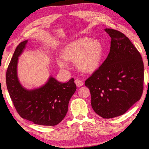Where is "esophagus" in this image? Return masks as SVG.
I'll list each match as a JSON object with an SVG mask.
<instances>
[{
	"instance_id": "obj_1",
	"label": "esophagus",
	"mask_w": 149,
	"mask_h": 149,
	"mask_svg": "<svg viewBox=\"0 0 149 149\" xmlns=\"http://www.w3.org/2000/svg\"><path fill=\"white\" fill-rule=\"evenodd\" d=\"M75 83H76V86H77V87L82 86L84 84V83L82 81L79 79H76L75 80Z\"/></svg>"
}]
</instances>
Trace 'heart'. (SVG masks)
Here are the masks:
<instances>
[{
	"mask_svg": "<svg viewBox=\"0 0 149 149\" xmlns=\"http://www.w3.org/2000/svg\"><path fill=\"white\" fill-rule=\"evenodd\" d=\"M103 55L101 43L88 38H83L68 44L63 49L62 55L56 57L61 68L69 67L68 61H74L77 68L84 73H90L100 66Z\"/></svg>",
	"mask_w": 149,
	"mask_h": 149,
	"instance_id": "1",
	"label": "heart"
}]
</instances>
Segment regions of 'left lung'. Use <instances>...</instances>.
Listing matches in <instances>:
<instances>
[{
    "mask_svg": "<svg viewBox=\"0 0 149 149\" xmlns=\"http://www.w3.org/2000/svg\"><path fill=\"white\" fill-rule=\"evenodd\" d=\"M111 38L109 55L85 81L90 91L91 106L105 119L125 113L141 99L143 63L141 54L120 31L104 29Z\"/></svg>",
    "mask_w": 149,
    "mask_h": 149,
    "instance_id": "1",
    "label": "left lung"
}]
</instances>
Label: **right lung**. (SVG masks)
I'll use <instances>...</instances> for the list:
<instances>
[{
	"label": "right lung",
	"mask_w": 149,
	"mask_h": 149,
	"mask_svg": "<svg viewBox=\"0 0 149 149\" xmlns=\"http://www.w3.org/2000/svg\"><path fill=\"white\" fill-rule=\"evenodd\" d=\"M28 40L16 48L6 73L8 93L15 109L22 118L35 124L53 126L64 119L71 97L76 90L74 79L62 83L52 76L38 88L27 89L22 86L17 76L19 57L26 47Z\"/></svg>",
	"instance_id": "1"
}]
</instances>
